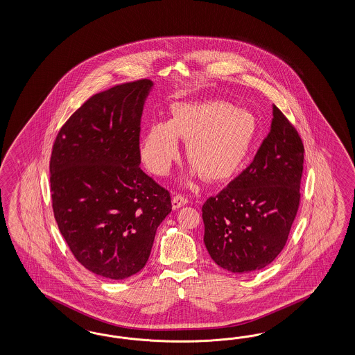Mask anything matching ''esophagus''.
<instances>
[{"instance_id": "esophagus-1", "label": "esophagus", "mask_w": 355, "mask_h": 355, "mask_svg": "<svg viewBox=\"0 0 355 355\" xmlns=\"http://www.w3.org/2000/svg\"><path fill=\"white\" fill-rule=\"evenodd\" d=\"M187 203H189V199L184 198L183 195L178 193V195H175L172 199L173 209H178V208H181V207L187 205Z\"/></svg>"}]
</instances>
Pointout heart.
<instances>
[{"label":"heart","instance_id":"heart-1","mask_svg":"<svg viewBox=\"0 0 355 355\" xmlns=\"http://www.w3.org/2000/svg\"><path fill=\"white\" fill-rule=\"evenodd\" d=\"M258 132L252 113L226 101L174 104L172 119L144 130L140 157L150 172L166 175L180 157L177 137L187 140V159L207 181H224L248 157Z\"/></svg>","mask_w":355,"mask_h":355}]
</instances>
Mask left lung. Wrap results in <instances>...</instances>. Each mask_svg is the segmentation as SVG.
<instances>
[{
	"label": "left lung",
	"mask_w": 355,
	"mask_h": 355,
	"mask_svg": "<svg viewBox=\"0 0 355 355\" xmlns=\"http://www.w3.org/2000/svg\"><path fill=\"white\" fill-rule=\"evenodd\" d=\"M303 155L298 131L273 105L252 162L202 207L205 248L217 266L248 273L277 258L300 208Z\"/></svg>",
	"instance_id": "1"
}]
</instances>
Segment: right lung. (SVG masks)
Returning a JSON list of instances; mask_svg holds the SVG:
<instances>
[{"label":"right lung","instance_id":"right-lung-1","mask_svg":"<svg viewBox=\"0 0 355 355\" xmlns=\"http://www.w3.org/2000/svg\"><path fill=\"white\" fill-rule=\"evenodd\" d=\"M150 79L113 86L78 107L49 162L54 218L74 258L110 279L138 273L171 193L140 169V119Z\"/></svg>","mask_w":355,"mask_h":355}]
</instances>
